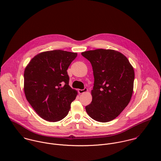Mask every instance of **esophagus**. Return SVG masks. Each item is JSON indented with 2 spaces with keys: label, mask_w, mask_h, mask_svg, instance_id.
Returning a JSON list of instances; mask_svg holds the SVG:
<instances>
[{
  "label": "esophagus",
  "mask_w": 161,
  "mask_h": 161,
  "mask_svg": "<svg viewBox=\"0 0 161 161\" xmlns=\"http://www.w3.org/2000/svg\"><path fill=\"white\" fill-rule=\"evenodd\" d=\"M87 90H88V89H87L86 88H83V90L79 89V90H78V92H79V93H83L87 92Z\"/></svg>",
  "instance_id": "34e87169"
}]
</instances>
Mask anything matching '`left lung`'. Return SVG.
Instances as JSON below:
<instances>
[{"mask_svg":"<svg viewBox=\"0 0 161 161\" xmlns=\"http://www.w3.org/2000/svg\"><path fill=\"white\" fill-rule=\"evenodd\" d=\"M92 66L94 83L92 101L85 107L93 119L109 122L118 117L129 103L133 90L134 69L123 53L111 49L81 53Z\"/></svg>","mask_w":161,"mask_h":161,"instance_id":"8db88e82","label":"left lung"}]
</instances>
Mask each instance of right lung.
<instances>
[{"mask_svg": "<svg viewBox=\"0 0 161 161\" xmlns=\"http://www.w3.org/2000/svg\"><path fill=\"white\" fill-rule=\"evenodd\" d=\"M77 53L61 50L35 56L24 73L26 98L42 119L59 121L68 114L77 92L69 85L67 70Z\"/></svg>", "mask_w": 161, "mask_h": 161, "instance_id": "1", "label": "right lung"}]
</instances>
